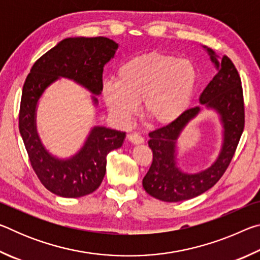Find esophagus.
<instances>
[{
    "label": "esophagus",
    "mask_w": 260,
    "mask_h": 260,
    "mask_svg": "<svg viewBox=\"0 0 260 260\" xmlns=\"http://www.w3.org/2000/svg\"><path fill=\"white\" fill-rule=\"evenodd\" d=\"M127 140H128L129 142L133 144H142L144 142V139L142 138V136H140L136 133H131L127 135Z\"/></svg>",
    "instance_id": "1"
}]
</instances>
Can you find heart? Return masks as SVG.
Masks as SVG:
<instances>
[{"mask_svg": "<svg viewBox=\"0 0 260 260\" xmlns=\"http://www.w3.org/2000/svg\"><path fill=\"white\" fill-rule=\"evenodd\" d=\"M199 86L196 65L178 56L152 51L135 56L118 68L116 81L102 85V98L120 124H128L141 112L149 124H174L190 108Z\"/></svg>", "mask_w": 260, "mask_h": 260, "instance_id": "1", "label": "heart"}]
</instances>
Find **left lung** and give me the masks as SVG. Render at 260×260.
I'll list each match as a JSON object with an SVG mask.
<instances>
[{"mask_svg":"<svg viewBox=\"0 0 260 260\" xmlns=\"http://www.w3.org/2000/svg\"><path fill=\"white\" fill-rule=\"evenodd\" d=\"M217 70V74L200 95V104L184 112L174 124L149 133L148 144L152 150V164L143 178L149 195L164 202L193 199L212 188L225 173L236 150L244 128V105L241 79L227 56L222 58L203 46ZM204 107L217 114L222 125V147L217 158L200 173L189 174L178 166V139L190 121Z\"/></svg>","mask_w":260,"mask_h":260,"instance_id":"obj_1","label":"left lung"}]
</instances>
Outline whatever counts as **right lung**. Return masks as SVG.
I'll return each instance as SVG.
<instances>
[{"mask_svg": "<svg viewBox=\"0 0 260 260\" xmlns=\"http://www.w3.org/2000/svg\"><path fill=\"white\" fill-rule=\"evenodd\" d=\"M118 43L111 39L67 38L41 56L30 69L21 94L19 132L34 172L55 195L77 199L100 187L107 171V156L124 143L126 133L94 125L74 155L59 158L42 143L37 126L40 99L52 83L69 79L87 89L91 103L99 105L102 93L103 68L113 58Z\"/></svg>", "mask_w": 260, "mask_h": 260, "instance_id": "obj_1", "label": "right lung"}]
</instances>
